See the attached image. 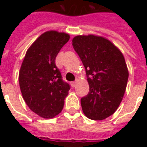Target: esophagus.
I'll list each match as a JSON object with an SVG mask.
<instances>
[{
  "label": "esophagus",
  "instance_id": "34e87169",
  "mask_svg": "<svg viewBox=\"0 0 147 147\" xmlns=\"http://www.w3.org/2000/svg\"><path fill=\"white\" fill-rule=\"evenodd\" d=\"M76 85V82H71V86L72 87H75Z\"/></svg>",
  "mask_w": 147,
  "mask_h": 147
}]
</instances>
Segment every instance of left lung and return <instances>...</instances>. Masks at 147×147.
Returning <instances> with one entry per match:
<instances>
[{"mask_svg": "<svg viewBox=\"0 0 147 147\" xmlns=\"http://www.w3.org/2000/svg\"><path fill=\"white\" fill-rule=\"evenodd\" d=\"M72 45L86 70L90 91L81 98L83 113L102 120L115 113L125 93L128 70L122 53L103 37L77 35Z\"/></svg>", "mask_w": 147, "mask_h": 147, "instance_id": "left-lung-1", "label": "left lung"}]
</instances>
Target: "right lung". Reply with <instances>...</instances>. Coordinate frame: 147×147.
Returning <instances> with one entry per match:
<instances>
[{
	"label": "right lung",
	"instance_id": "obj_1",
	"mask_svg": "<svg viewBox=\"0 0 147 147\" xmlns=\"http://www.w3.org/2000/svg\"><path fill=\"white\" fill-rule=\"evenodd\" d=\"M69 38L68 34L56 30L43 33L27 49L21 65L19 83L23 98L30 110L43 118L61 113L70 90L55 64Z\"/></svg>",
	"mask_w": 147,
	"mask_h": 147
}]
</instances>
